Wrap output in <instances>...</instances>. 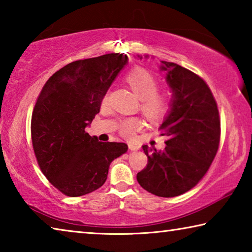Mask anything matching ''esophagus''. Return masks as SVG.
Here are the masks:
<instances>
[{"mask_svg": "<svg viewBox=\"0 0 252 252\" xmlns=\"http://www.w3.org/2000/svg\"><path fill=\"white\" fill-rule=\"evenodd\" d=\"M127 147H129V149H130L131 151L139 150V146H138V144H134V143H129V144H127Z\"/></svg>", "mask_w": 252, "mask_h": 252, "instance_id": "esophagus-1", "label": "esophagus"}]
</instances>
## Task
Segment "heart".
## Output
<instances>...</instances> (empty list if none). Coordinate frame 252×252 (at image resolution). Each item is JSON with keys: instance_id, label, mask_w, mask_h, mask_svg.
<instances>
[{"instance_id": "b5f03b06", "label": "heart", "mask_w": 252, "mask_h": 252, "mask_svg": "<svg viewBox=\"0 0 252 252\" xmlns=\"http://www.w3.org/2000/svg\"><path fill=\"white\" fill-rule=\"evenodd\" d=\"M126 80L132 91L140 97V108L149 120H160L168 113L171 106V97L168 92L158 90L159 83L151 72L143 67H135L126 75ZM106 102L108 94L102 99V103L106 104ZM142 126L143 122L139 118H129L120 122L119 130L126 138H132Z\"/></svg>"}]
</instances>
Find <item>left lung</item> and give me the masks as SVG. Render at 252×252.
I'll return each instance as SVG.
<instances>
[{"instance_id": "left-lung-1", "label": "left lung", "mask_w": 252, "mask_h": 252, "mask_svg": "<svg viewBox=\"0 0 252 252\" xmlns=\"http://www.w3.org/2000/svg\"><path fill=\"white\" fill-rule=\"evenodd\" d=\"M160 69L167 72L172 91L170 111L159 127L167 147H142L148 164L136 180L152 194L172 198L192 189L210 168L219 148L220 119L211 90L199 75L167 61H161Z\"/></svg>"}]
</instances>
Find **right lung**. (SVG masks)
I'll return each instance as SVG.
<instances>
[{"label":"right lung","mask_w":252,"mask_h":252,"mask_svg":"<svg viewBox=\"0 0 252 252\" xmlns=\"http://www.w3.org/2000/svg\"><path fill=\"white\" fill-rule=\"evenodd\" d=\"M127 63L125 54L79 60L46 81L31 121L33 150L46 179L69 197L99 189L110 163L127 151L122 142H100L85 132L111 84Z\"/></svg>","instance_id":"add662e5"}]
</instances>
